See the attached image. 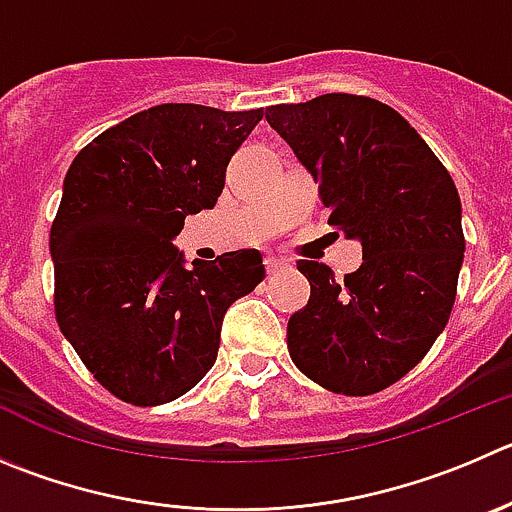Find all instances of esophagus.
I'll list each match as a JSON object with an SVG mask.
<instances>
[{"label": "esophagus", "mask_w": 512, "mask_h": 512, "mask_svg": "<svg viewBox=\"0 0 512 512\" xmlns=\"http://www.w3.org/2000/svg\"><path fill=\"white\" fill-rule=\"evenodd\" d=\"M286 269V259H279V256H266V271L269 274H276V271Z\"/></svg>", "instance_id": "obj_1"}]
</instances>
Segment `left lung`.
Instances as JSON below:
<instances>
[{
	"label": "left lung",
	"mask_w": 512,
	"mask_h": 512,
	"mask_svg": "<svg viewBox=\"0 0 512 512\" xmlns=\"http://www.w3.org/2000/svg\"><path fill=\"white\" fill-rule=\"evenodd\" d=\"M271 128L314 175L329 226L362 243L344 281L299 261L311 296L286 326L296 367L329 392L364 397L405 377L450 319L465 236L457 188L397 110L329 92L266 107Z\"/></svg>",
	"instance_id": "left-lung-1"
}]
</instances>
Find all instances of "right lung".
<instances>
[{
	"label": "right lung",
	"instance_id": "1",
	"mask_svg": "<svg viewBox=\"0 0 512 512\" xmlns=\"http://www.w3.org/2000/svg\"><path fill=\"white\" fill-rule=\"evenodd\" d=\"M264 110L165 102L77 153L50 231L55 316L82 364L135 407L173 402L213 367L223 314L266 276L256 248L186 266L173 238L216 206Z\"/></svg>",
	"mask_w": 512,
	"mask_h": 512
}]
</instances>
